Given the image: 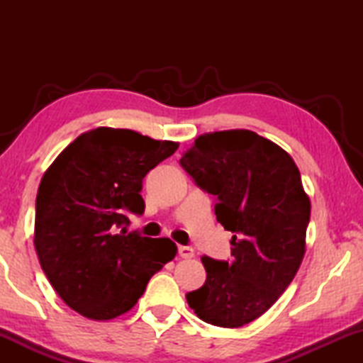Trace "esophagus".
<instances>
[{
  "instance_id": "esophagus-1",
  "label": "esophagus",
  "mask_w": 363,
  "mask_h": 363,
  "mask_svg": "<svg viewBox=\"0 0 363 363\" xmlns=\"http://www.w3.org/2000/svg\"><path fill=\"white\" fill-rule=\"evenodd\" d=\"M179 255H181L182 257H186V259H190V257L195 256L194 250L190 248V247H179Z\"/></svg>"
}]
</instances>
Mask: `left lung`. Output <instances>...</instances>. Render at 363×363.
Wrapping results in <instances>:
<instances>
[{"label": "left lung", "instance_id": "8db88e82", "mask_svg": "<svg viewBox=\"0 0 363 363\" xmlns=\"http://www.w3.org/2000/svg\"><path fill=\"white\" fill-rule=\"evenodd\" d=\"M181 164L218 196V223L233 233V261L201 256L206 281L187 294V303L206 323L243 327L261 317L296 275L306 253L309 195L290 153L250 130L201 134Z\"/></svg>", "mask_w": 363, "mask_h": 363}]
</instances>
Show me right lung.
Segmentation results:
<instances>
[{
	"label": "right lung",
	"instance_id": "obj_1",
	"mask_svg": "<svg viewBox=\"0 0 363 363\" xmlns=\"http://www.w3.org/2000/svg\"><path fill=\"white\" fill-rule=\"evenodd\" d=\"M179 143L101 126L59 153L36 195L35 250L64 303L91 320L136 306L150 277L173 261L168 237L128 233L126 211L143 214V181Z\"/></svg>",
	"mask_w": 363,
	"mask_h": 363
}]
</instances>
